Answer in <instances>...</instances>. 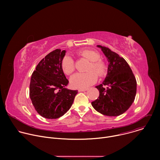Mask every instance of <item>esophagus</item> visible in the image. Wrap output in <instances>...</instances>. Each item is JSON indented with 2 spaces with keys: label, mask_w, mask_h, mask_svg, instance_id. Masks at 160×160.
<instances>
[{
  "label": "esophagus",
  "mask_w": 160,
  "mask_h": 160,
  "mask_svg": "<svg viewBox=\"0 0 160 160\" xmlns=\"http://www.w3.org/2000/svg\"><path fill=\"white\" fill-rule=\"evenodd\" d=\"M86 90L87 89L85 88H81V89H78V92H85Z\"/></svg>",
  "instance_id": "obj_1"
}]
</instances>
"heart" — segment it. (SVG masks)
<instances>
[{
    "label": "heart",
    "instance_id": "b5f03b06",
    "mask_svg": "<svg viewBox=\"0 0 160 160\" xmlns=\"http://www.w3.org/2000/svg\"><path fill=\"white\" fill-rule=\"evenodd\" d=\"M79 55L90 61L87 73H77L73 75L70 80V85L75 88H86L94 84L98 78V75L102 77L106 74V66L100 60V54L93 50L84 49L79 52ZM61 68L66 75H70L75 69L73 59L70 56H65L61 62ZM97 73H96V72Z\"/></svg>",
    "mask_w": 160,
    "mask_h": 160
}]
</instances>
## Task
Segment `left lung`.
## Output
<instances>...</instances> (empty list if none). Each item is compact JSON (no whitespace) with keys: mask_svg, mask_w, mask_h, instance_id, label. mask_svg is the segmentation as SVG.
<instances>
[{"mask_svg":"<svg viewBox=\"0 0 160 160\" xmlns=\"http://www.w3.org/2000/svg\"><path fill=\"white\" fill-rule=\"evenodd\" d=\"M107 58L108 73L102 83L96 87L99 91L98 99L92 106L99 112L109 117L119 116L125 112L134 101L137 82L127 62L109 48L97 45ZM107 85L105 89L103 86Z\"/></svg>","mask_w":160,"mask_h":160,"instance_id":"8db88e82","label":"left lung"}]
</instances>
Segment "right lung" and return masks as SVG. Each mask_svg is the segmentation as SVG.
I'll return each instance as SVG.
<instances>
[{"label":"right lung","mask_w":160,"mask_h":160,"mask_svg":"<svg viewBox=\"0 0 160 160\" xmlns=\"http://www.w3.org/2000/svg\"><path fill=\"white\" fill-rule=\"evenodd\" d=\"M66 51L56 49L37 64L32 75L30 97L35 110L42 117L56 119L70 109L78 90L66 88L68 80L61 68Z\"/></svg>","instance_id":"obj_1"}]
</instances>
